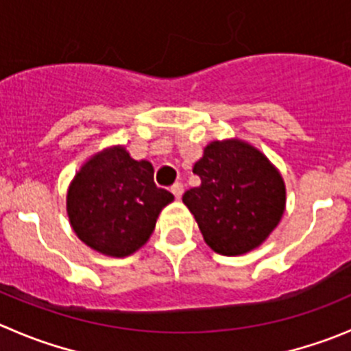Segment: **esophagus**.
<instances>
[{"mask_svg":"<svg viewBox=\"0 0 351 351\" xmlns=\"http://www.w3.org/2000/svg\"><path fill=\"white\" fill-rule=\"evenodd\" d=\"M171 192H173V195H175L176 199L182 197V194H183V183H180V182L173 183V185H171Z\"/></svg>","mask_w":351,"mask_h":351,"instance_id":"esophagus-1","label":"esophagus"}]
</instances>
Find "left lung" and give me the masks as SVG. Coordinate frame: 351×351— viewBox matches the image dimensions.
Wrapping results in <instances>:
<instances>
[{"label": "left lung", "instance_id": "obj_1", "mask_svg": "<svg viewBox=\"0 0 351 351\" xmlns=\"http://www.w3.org/2000/svg\"><path fill=\"white\" fill-rule=\"evenodd\" d=\"M192 171L201 183L182 201L215 253H250L279 225L286 209L284 180L267 156L247 142L215 140Z\"/></svg>", "mask_w": 351, "mask_h": 351}]
</instances>
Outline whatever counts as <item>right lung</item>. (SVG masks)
<instances>
[{"label":"right lung","instance_id":"1","mask_svg":"<svg viewBox=\"0 0 351 351\" xmlns=\"http://www.w3.org/2000/svg\"><path fill=\"white\" fill-rule=\"evenodd\" d=\"M173 199L154 183L149 160H135L114 145L91 156L76 173L67 191V216L91 250L124 258L149 241L157 216Z\"/></svg>","mask_w":351,"mask_h":351}]
</instances>
